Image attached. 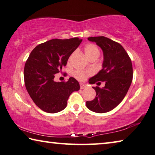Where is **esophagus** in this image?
<instances>
[{
  "label": "esophagus",
  "mask_w": 155,
  "mask_h": 155,
  "mask_svg": "<svg viewBox=\"0 0 155 155\" xmlns=\"http://www.w3.org/2000/svg\"><path fill=\"white\" fill-rule=\"evenodd\" d=\"M80 88L81 89H84V88H85V87H86V86L84 84H80Z\"/></svg>",
  "instance_id": "esophagus-1"
}]
</instances>
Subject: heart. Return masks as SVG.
<instances>
[{
  "label": "heart",
  "mask_w": 155,
  "mask_h": 155,
  "mask_svg": "<svg viewBox=\"0 0 155 155\" xmlns=\"http://www.w3.org/2000/svg\"><path fill=\"white\" fill-rule=\"evenodd\" d=\"M84 52L87 56L91 59L93 58H98L100 54V51L97 47L94 44H88L84 47ZM91 74L90 71H75L73 73V75L79 81L86 80L88 75Z\"/></svg>",
  "instance_id": "heart-1"
}]
</instances>
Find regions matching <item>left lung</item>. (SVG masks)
I'll list each match as a JSON object with an SVG mask.
<instances>
[{"label":"left lung","instance_id":"obj_1","mask_svg":"<svg viewBox=\"0 0 155 155\" xmlns=\"http://www.w3.org/2000/svg\"><path fill=\"white\" fill-rule=\"evenodd\" d=\"M103 51L102 69L91 78V84L104 82L105 87H93L96 96L87 101V107L93 112L107 113L117 107L124 100L133 80V66L130 57L120 44L104 36L89 37Z\"/></svg>","mask_w":155,"mask_h":155}]
</instances>
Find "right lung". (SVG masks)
Masks as SVG:
<instances>
[{
	"label": "right lung",
	"instance_id": "1",
	"mask_svg": "<svg viewBox=\"0 0 155 155\" xmlns=\"http://www.w3.org/2000/svg\"><path fill=\"white\" fill-rule=\"evenodd\" d=\"M79 38L53 39L35 47L30 54L24 68L26 89L38 107L46 113L64 110L67 100L80 84L70 78L67 82L54 81L55 74L62 71L68 58L82 42Z\"/></svg>",
	"mask_w": 155,
	"mask_h": 155
}]
</instances>
